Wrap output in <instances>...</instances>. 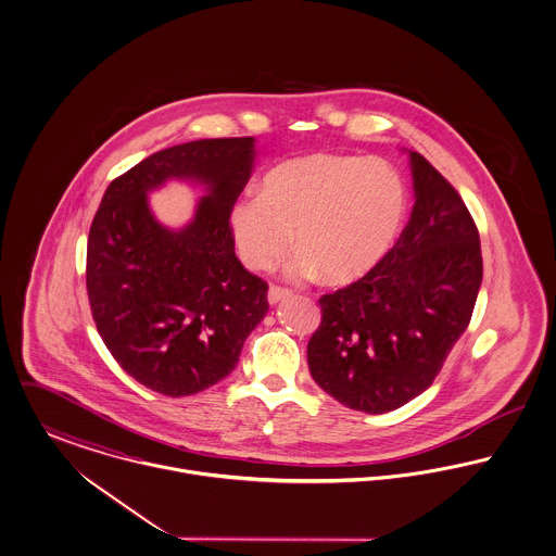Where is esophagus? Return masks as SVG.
Masks as SVG:
<instances>
[{
    "label": "esophagus",
    "instance_id": "obj_1",
    "mask_svg": "<svg viewBox=\"0 0 556 556\" xmlns=\"http://www.w3.org/2000/svg\"><path fill=\"white\" fill-rule=\"evenodd\" d=\"M288 296H292V290H288V288H281V286H270L268 288V302L270 304H277L279 300L288 299Z\"/></svg>",
    "mask_w": 556,
    "mask_h": 556
}]
</instances>
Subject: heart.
<instances>
[{
	"instance_id": "1",
	"label": "heart",
	"mask_w": 556,
	"mask_h": 556,
	"mask_svg": "<svg viewBox=\"0 0 556 556\" xmlns=\"http://www.w3.org/2000/svg\"><path fill=\"white\" fill-rule=\"evenodd\" d=\"M406 214V190L383 161L313 152L264 175L232 212L239 252L252 268H268L292 243L294 277L344 286L366 277L389 252Z\"/></svg>"
}]
</instances>
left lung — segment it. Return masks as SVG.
<instances>
[{
    "mask_svg": "<svg viewBox=\"0 0 556 556\" xmlns=\"http://www.w3.org/2000/svg\"><path fill=\"white\" fill-rule=\"evenodd\" d=\"M415 207L383 260L319 299L306 346L315 383L342 406L395 410L424 393L470 324L482 281L480 237L459 192L410 152Z\"/></svg>",
    "mask_w": 556,
    "mask_h": 556,
    "instance_id": "1",
    "label": "left lung"
}]
</instances>
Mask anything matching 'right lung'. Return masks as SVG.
<instances>
[{"label": "right lung", "mask_w": 556, "mask_h": 556, "mask_svg": "<svg viewBox=\"0 0 556 556\" xmlns=\"http://www.w3.org/2000/svg\"><path fill=\"white\" fill-rule=\"evenodd\" d=\"M252 161L254 137L173 146L116 177L92 217L86 290L97 332L152 391L181 397L228 377L268 311V283L235 256L230 226ZM172 176L211 186L181 231L161 227L144 197Z\"/></svg>", "instance_id": "add662e5"}]
</instances>
